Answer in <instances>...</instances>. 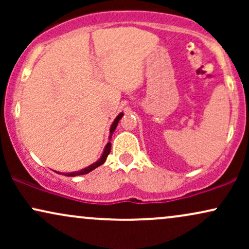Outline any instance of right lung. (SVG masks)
Segmentation results:
<instances>
[{"label": "right lung", "mask_w": 249, "mask_h": 249, "mask_svg": "<svg viewBox=\"0 0 249 249\" xmlns=\"http://www.w3.org/2000/svg\"><path fill=\"white\" fill-rule=\"evenodd\" d=\"M122 117H123V113H119L118 117H117V118L115 119V122H113V123H112V125H111V128H110V133H111V134H110V139H111V136H112V133L115 132V130H116L117 125H118L119 119H121ZM110 151H111V142H108L107 144V146H105V148H104V152H103L102 157H101V158H99L98 160H97L96 162H93V164H91L90 166H88V167L83 168V170L78 171V172L64 173V176H68V177H76V176H82V174H87V173H89V172H91V171H92V170H95V168H97L98 166H101V165L104 164L105 160H107V158L108 153H110Z\"/></svg>", "instance_id": "obj_1"}]
</instances>
